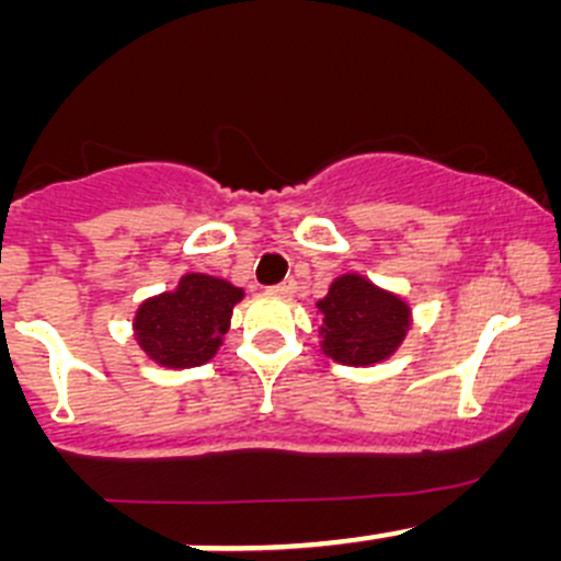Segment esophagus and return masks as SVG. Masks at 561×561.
Returning a JSON list of instances; mask_svg holds the SVG:
<instances>
[{"mask_svg": "<svg viewBox=\"0 0 561 561\" xmlns=\"http://www.w3.org/2000/svg\"><path fill=\"white\" fill-rule=\"evenodd\" d=\"M271 293H274V296H279V298H293V296H296V282H293V279L279 282V285L271 287Z\"/></svg>", "mask_w": 561, "mask_h": 561, "instance_id": "1", "label": "esophagus"}]
</instances>
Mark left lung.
<instances>
[{"mask_svg":"<svg viewBox=\"0 0 561 561\" xmlns=\"http://www.w3.org/2000/svg\"><path fill=\"white\" fill-rule=\"evenodd\" d=\"M314 307L322 355L355 369L386 364L412 331L410 301L358 271L339 274Z\"/></svg>","mask_w":561,"mask_h":561,"instance_id":"8db88e82","label":"left lung"}]
</instances>
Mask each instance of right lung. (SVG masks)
I'll use <instances>...</instances> for the list:
<instances>
[{
    "instance_id": "right-lung-1",
    "label": "right lung",
    "mask_w": 561,
    "mask_h": 561,
    "mask_svg": "<svg viewBox=\"0 0 561 561\" xmlns=\"http://www.w3.org/2000/svg\"><path fill=\"white\" fill-rule=\"evenodd\" d=\"M244 287L222 276L190 271L175 287L149 296L133 314V339L162 369H192L219 353Z\"/></svg>"
}]
</instances>
